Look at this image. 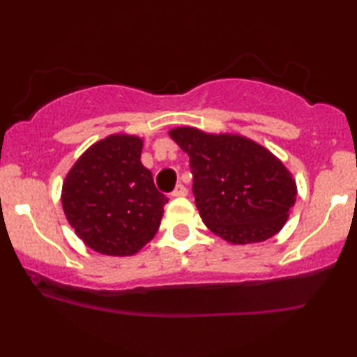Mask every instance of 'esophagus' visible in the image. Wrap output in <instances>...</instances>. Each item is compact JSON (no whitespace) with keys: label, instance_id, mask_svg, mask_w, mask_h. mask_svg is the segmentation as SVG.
<instances>
[{"label":"esophagus","instance_id":"obj_1","mask_svg":"<svg viewBox=\"0 0 357 357\" xmlns=\"http://www.w3.org/2000/svg\"><path fill=\"white\" fill-rule=\"evenodd\" d=\"M187 193H188L187 187H185V185H182V183H178L177 187H175L174 192H172V197H175V198H180V197H187Z\"/></svg>","mask_w":357,"mask_h":357}]
</instances>
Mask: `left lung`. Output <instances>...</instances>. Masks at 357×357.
<instances>
[{
	"label": "left lung",
	"mask_w": 357,
	"mask_h": 357,
	"mask_svg": "<svg viewBox=\"0 0 357 357\" xmlns=\"http://www.w3.org/2000/svg\"><path fill=\"white\" fill-rule=\"evenodd\" d=\"M169 135L188 154L195 203L209 231L242 245L281 231L297 187L275 154L241 135H211L192 126Z\"/></svg>",
	"instance_id": "obj_1"
}]
</instances>
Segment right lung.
<instances>
[{
	"label": "right lung",
	"mask_w": 357,
	"mask_h": 357,
	"mask_svg": "<svg viewBox=\"0 0 357 357\" xmlns=\"http://www.w3.org/2000/svg\"><path fill=\"white\" fill-rule=\"evenodd\" d=\"M141 149L138 136H107L76 160L63 182L68 222L87 247L102 255H135L160 226L169 199L141 164Z\"/></svg>",
	"instance_id": "1"
}]
</instances>
